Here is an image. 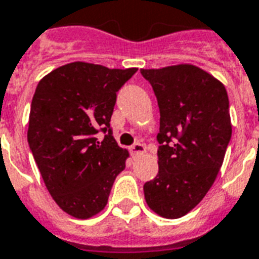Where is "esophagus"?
<instances>
[{
	"instance_id": "esophagus-1",
	"label": "esophagus",
	"mask_w": 259,
	"mask_h": 259,
	"mask_svg": "<svg viewBox=\"0 0 259 259\" xmlns=\"http://www.w3.org/2000/svg\"><path fill=\"white\" fill-rule=\"evenodd\" d=\"M130 152L133 156H139V155H143L145 152V147L140 143H136L130 147Z\"/></svg>"
}]
</instances>
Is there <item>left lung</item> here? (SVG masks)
Masks as SVG:
<instances>
[{
	"label": "left lung",
	"instance_id": "left-lung-1",
	"mask_svg": "<svg viewBox=\"0 0 259 259\" xmlns=\"http://www.w3.org/2000/svg\"><path fill=\"white\" fill-rule=\"evenodd\" d=\"M160 112L158 176L144 184L148 207L180 218L196 207L217 178L231 141L229 100L221 82L192 64L141 70Z\"/></svg>",
	"mask_w": 259,
	"mask_h": 259
}]
</instances>
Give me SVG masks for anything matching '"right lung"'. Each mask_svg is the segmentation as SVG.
<instances>
[{
  "mask_svg": "<svg viewBox=\"0 0 259 259\" xmlns=\"http://www.w3.org/2000/svg\"><path fill=\"white\" fill-rule=\"evenodd\" d=\"M136 71L75 61L49 72L35 89L28 145L53 200L72 217L100 212L126 166L129 152L116 144L110 120L116 92Z\"/></svg>",
  "mask_w": 259,
  "mask_h": 259,
  "instance_id": "add662e5",
  "label": "right lung"
}]
</instances>
